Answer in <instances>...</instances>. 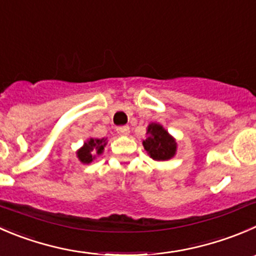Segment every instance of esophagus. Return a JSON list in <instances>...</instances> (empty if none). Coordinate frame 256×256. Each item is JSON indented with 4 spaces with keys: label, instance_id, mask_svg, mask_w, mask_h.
I'll list each match as a JSON object with an SVG mask.
<instances>
[{
    "label": "esophagus",
    "instance_id": "1",
    "mask_svg": "<svg viewBox=\"0 0 256 256\" xmlns=\"http://www.w3.org/2000/svg\"><path fill=\"white\" fill-rule=\"evenodd\" d=\"M116 130H118V132L122 136H128V134H130V128H128V126H118Z\"/></svg>",
    "mask_w": 256,
    "mask_h": 256
}]
</instances>
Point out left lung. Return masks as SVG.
<instances>
[{
    "instance_id": "obj_1",
    "label": "left lung",
    "mask_w": 256,
    "mask_h": 256,
    "mask_svg": "<svg viewBox=\"0 0 256 256\" xmlns=\"http://www.w3.org/2000/svg\"><path fill=\"white\" fill-rule=\"evenodd\" d=\"M146 138L142 145L152 160H170L176 154V141L160 124L152 122L148 126Z\"/></svg>"
}]
</instances>
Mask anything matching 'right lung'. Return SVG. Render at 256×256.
<instances>
[{
  "label": "right lung",
  "instance_id": "obj_1",
  "mask_svg": "<svg viewBox=\"0 0 256 256\" xmlns=\"http://www.w3.org/2000/svg\"><path fill=\"white\" fill-rule=\"evenodd\" d=\"M106 138H88L82 148L78 150V158L82 164L92 162L96 155H101L106 146Z\"/></svg>",
  "mask_w": 256,
  "mask_h": 256
}]
</instances>
